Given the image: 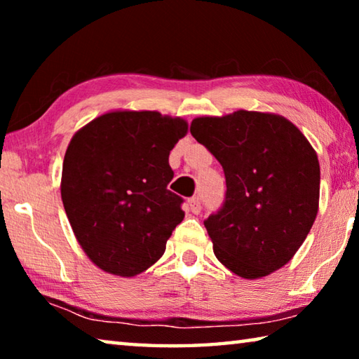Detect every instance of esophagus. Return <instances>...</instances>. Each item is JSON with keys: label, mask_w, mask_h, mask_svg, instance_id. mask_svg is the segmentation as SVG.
<instances>
[{"label": "esophagus", "mask_w": 359, "mask_h": 359, "mask_svg": "<svg viewBox=\"0 0 359 359\" xmlns=\"http://www.w3.org/2000/svg\"><path fill=\"white\" fill-rule=\"evenodd\" d=\"M188 205H190V210L193 214H199V212H201V199L198 196L188 199Z\"/></svg>", "instance_id": "esophagus-1"}]
</instances>
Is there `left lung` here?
Returning <instances> with one entry per match:
<instances>
[{
	"instance_id": "8db88e82",
	"label": "left lung",
	"mask_w": 359,
	"mask_h": 359,
	"mask_svg": "<svg viewBox=\"0 0 359 359\" xmlns=\"http://www.w3.org/2000/svg\"><path fill=\"white\" fill-rule=\"evenodd\" d=\"M226 179L222 208L204 220L214 253L244 278L287 264L318 212L320 165L312 145L280 115L238 111L191 121Z\"/></svg>"
}]
</instances>
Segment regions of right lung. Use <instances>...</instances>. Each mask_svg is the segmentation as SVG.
<instances>
[{"mask_svg":"<svg viewBox=\"0 0 359 359\" xmlns=\"http://www.w3.org/2000/svg\"><path fill=\"white\" fill-rule=\"evenodd\" d=\"M187 121L161 114L109 112L71 139L62 199L79 244L102 271L133 277L166 250L184 220V198L168 190L169 151Z\"/></svg>","mask_w":359,"mask_h":359,"instance_id":"right-lung-1","label":"right lung"}]
</instances>
